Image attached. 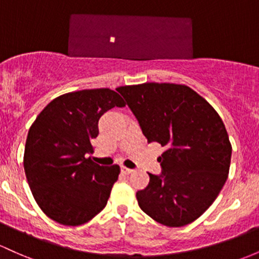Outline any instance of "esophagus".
I'll return each mask as SVG.
<instances>
[{
    "instance_id": "34e87169",
    "label": "esophagus",
    "mask_w": 259,
    "mask_h": 259,
    "mask_svg": "<svg viewBox=\"0 0 259 259\" xmlns=\"http://www.w3.org/2000/svg\"><path fill=\"white\" fill-rule=\"evenodd\" d=\"M120 169H121V173H124V175H130L132 172H134V169L127 168V167H125V166H121Z\"/></svg>"
}]
</instances>
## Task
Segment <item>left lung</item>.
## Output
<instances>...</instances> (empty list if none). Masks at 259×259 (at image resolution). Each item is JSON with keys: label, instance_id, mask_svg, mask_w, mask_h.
Returning a JSON list of instances; mask_svg holds the SVG:
<instances>
[{"label": "left lung", "instance_id": "1", "mask_svg": "<svg viewBox=\"0 0 259 259\" xmlns=\"http://www.w3.org/2000/svg\"><path fill=\"white\" fill-rule=\"evenodd\" d=\"M119 92L149 143L166 151L162 175L136 193L139 206L157 223L181 227L214 203L227 180L232 147L220 115L186 84L146 82Z\"/></svg>", "mask_w": 259, "mask_h": 259}]
</instances>
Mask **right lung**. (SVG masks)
Returning a JSON list of instances; mask_svg holds the SVG:
<instances>
[{"label":"right lung","instance_id":"1","mask_svg":"<svg viewBox=\"0 0 259 259\" xmlns=\"http://www.w3.org/2000/svg\"><path fill=\"white\" fill-rule=\"evenodd\" d=\"M109 88L65 93L50 102L28 132L23 166L29 188L47 217L66 226L92 220L107 205L120 167L87 157L107 110L125 107Z\"/></svg>","mask_w":259,"mask_h":259}]
</instances>
